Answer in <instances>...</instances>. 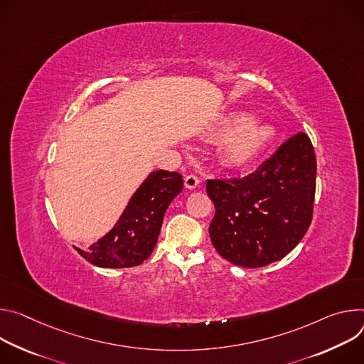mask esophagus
I'll list each match as a JSON object with an SVG mask.
<instances>
[{
	"mask_svg": "<svg viewBox=\"0 0 364 364\" xmlns=\"http://www.w3.org/2000/svg\"><path fill=\"white\" fill-rule=\"evenodd\" d=\"M199 185V179H198V176L196 175H186V178H185V186L188 188V189H195L196 186Z\"/></svg>",
	"mask_w": 364,
	"mask_h": 364,
	"instance_id": "obj_1",
	"label": "esophagus"
}]
</instances>
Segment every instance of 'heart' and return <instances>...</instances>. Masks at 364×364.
<instances>
[{
    "label": "heart",
    "mask_w": 364,
    "mask_h": 364,
    "mask_svg": "<svg viewBox=\"0 0 364 364\" xmlns=\"http://www.w3.org/2000/svg\"><path fill=\"white\" fill-rule=\"evenodd\" d=\"M246 112H234L215 127L213 136L224 139L221 157L230 168H245L256 160L273 139V129L262 121H249Z\"/></svg>",
    "instance_id": "1"
}]
</instances>
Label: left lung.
<instances>
[{
    "label": "left lung",
    "mask_w": 364,
    "mask_h": 364,
    "mask_svg": "<svg viewBox=\"0 0 364 364\" xmlns=\"http://www.w3.org/2000/svg\"><path fill=\"white\" fill-rule=\"evenodd\" d=\"M316 159L299 132L245 178L208 179L215 207L210 224L214 249L241 267L284 259L305 235L314 213Z\"/></svg>",
    "instance_id": "obj_1"
}]
</instances>
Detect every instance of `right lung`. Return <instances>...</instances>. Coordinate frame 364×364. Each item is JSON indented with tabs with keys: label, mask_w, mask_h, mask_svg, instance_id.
<instances>
[{
	"label": "right lung",
	"mask_w": 364,
	"mask_h": 364,
	"mask_svg": "<svg viewBox=\"0 0 364 364\" xmlns=\"http://www.w3.org/2000/svg\"><path fill=\"white\" fill-rule=\"evenodd\" d=\"M181 173L156 171L136 191L115 227L90 250L77 253L100 267H133L151 255L164 215L172 199L182 191Z\"/></svg>",
	"instance_id": "right-lung-1"
}]
</instances>
